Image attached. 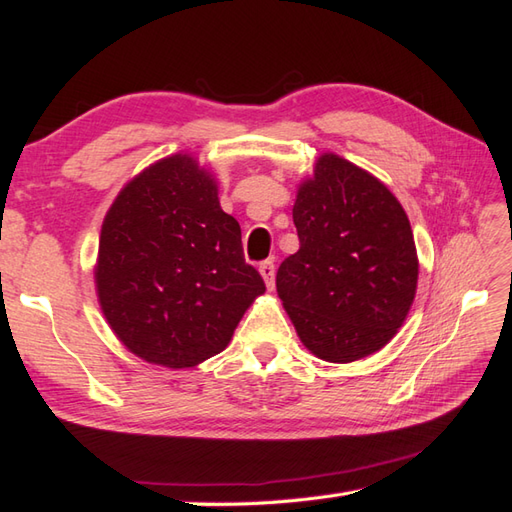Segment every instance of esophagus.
<instances>
[{
  "instance_id": "34e87169",
  "label": "esophagus",
  "mask_w": 512,
  "mask_h": 512,
  "mask_svg": "<svg viewBox=\"0 0 512 512\" xmlns=\"http://www.w3.org/2000/svg\"><path fill=\"white\" fill-rule=\"evenodd\" d=\"M259 273H262L268 290L275 288V262L273 259H266V262L259 264Z\"/></svg>"
}]
</instances>
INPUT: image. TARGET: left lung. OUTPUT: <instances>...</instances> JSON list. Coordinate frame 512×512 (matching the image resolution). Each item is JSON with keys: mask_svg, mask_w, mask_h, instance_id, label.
Returning a JSON list of instances; mask_svg holds the SVG:
<instances>
[{"mask_svg": "<svg viewBox=\"0 0 512 512\" xmlns=\"http://www.w3.org/2000/svg\"><path fill=\"white\" fill-rule=\"evenodd\" d=\"M292 220L299 250L277 270V295L301 343L330 363L385 347L416 297L409 217L372 173L323 154L301 182Z\"/></svg>", "mask_w": 512, "mask_h": 512, "instance_id": "8db88e82", "label": "left lung"}]
</instances>
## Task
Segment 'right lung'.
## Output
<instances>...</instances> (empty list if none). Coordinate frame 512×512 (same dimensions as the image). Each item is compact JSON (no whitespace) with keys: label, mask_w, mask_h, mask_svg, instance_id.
Returning <instances> with one entry per match:
<instances>
[{"label":"right lung","mask_w":512,"mask_h":512,"mask_svg":"<svg viewBox=\"0 0 512 512\" xmlns=\"http://www.w3.org/2000/svg\"><path fill=\"white\" fill-rule=\"evenodd\" d=\"M96 292L107 323L147 363L184 369L220 354L264 279L211 173L189 154L127 184L101 228Z\"/></svg>","instance_id":"obj_1"}]
</instances>
